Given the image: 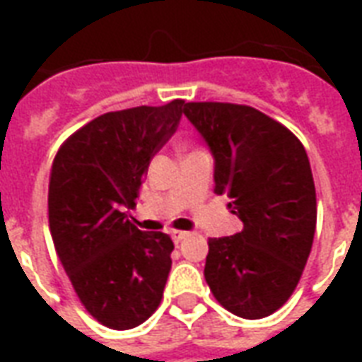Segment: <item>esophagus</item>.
<instances>
[{"label": "esophagus", "mask_w": 362, "mask_h": 362, "mask_svg": "<svg viewBox=\"0 0 362 362\" xmlns=\"http://www.w3.org/2000/svg\"><path fill=\"white\" fill-rule=\"evenodd\" d=\"M189 233L188 230H173V240L174 243H182L184 238H188Z\"/></svg>", "instance_id": "1"}]
</instances>
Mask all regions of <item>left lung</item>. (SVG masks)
<instances>
[{
	"mask_svg": "<svg viewBox=\"0 0 362 362\" xmlns=\"http://www.w3.org/2000/svg\"><path fill=\"white\" fill-rule=\"evenodd\" d=\"M184 114L215 157V194L230 197L244 228L209 238L205 281L217 303L266 318L300 281L316 230L308 155L291 129L246 104L188 103Z\"/></svg>",
	"mask_w": 362,
	"mask_h": 362,
	"instance_id": "left-lung-1",
	"label": "left lung"
}]
</instances>
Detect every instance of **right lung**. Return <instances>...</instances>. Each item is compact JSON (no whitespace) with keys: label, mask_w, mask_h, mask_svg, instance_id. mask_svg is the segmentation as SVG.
<instances>
[{"label":"right lung","mask_w":362,"mask_h":362,"mask_svg":"<svg viewBox=\"0 0 362 362\" xmlns=\"http://www.w3.org/2000/svg\"><path fill=\"white\" fill-rule=\"evenodd\" d=\"M184 100L106 112L62 143L48 189L58 258L85 310L112 329L143 324L163 300L174 243L129 221L151 158L180 124Z\"/></svg>","instance_id":"obj_1"}]
</instances>
